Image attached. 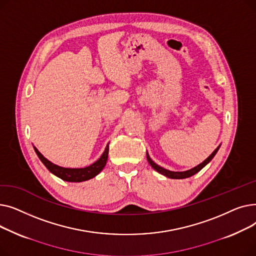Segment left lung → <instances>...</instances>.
Wrapping results in <instances>:
<instances>
[{
  "mask_svg": "<svg viewBox=\"0 0 256 256\" xmlns=\"http://www.w3.org/2000/svg\"><path fill=\"white\" fill-rule=\"evenodd\" d=\"M219 148H220V145L217 147L216 150H214L212 152V154H210L208 158H206L204 160L202 163H200L199 165L195 166L194 168H192V169H190V170H186V171H170V170H167V169H165V168H163V167H160V166H158V164H156V163L154 162V160L150 158L148 152H146V158H147V160H148V163L150 164V166H152L156 171H158V173L163 174L164 176L169 178H174V180H182V178H190V176H194V174H196L197 172H199L204 166H206V165L210 162V160H212V158H214V156H216V154H217V152L219 150Z\"/></svg>",
  "mask_w": 256,
  "mask_h": 256,
  "instance_id": "8db88e82",
  "label": "left lung"
}]
</instances>
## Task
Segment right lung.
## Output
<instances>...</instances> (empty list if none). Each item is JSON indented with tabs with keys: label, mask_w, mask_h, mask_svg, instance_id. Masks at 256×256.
Wrapping results in <instances>:
<instances>
[{
	"label": "right lung",
	"mask_w": 256,
	"mask_h": 256,
	"mask_svg": "<svg viewBox=\"0 0 256 256\" xmlns=\"http://www.w3.org/2000/svg\"><path fill=\"white\" fill-rule=\"evenodd\" d=\"M34 150L38 156V158H40V160L44 163V165L48 169L50 173L54 174V176H58L59 178L65 182H85L96 178L98 174L104 169L108 160V154H109V144L106 146L104 152H102V154L96 162H94L90 166L84 167V168H65V167L58 166L56 164L52 163L48 158H46L38 152V150L35 146H34Z\"/></svg>",
	"instance_id": "obj_1"
}]
</instances>
